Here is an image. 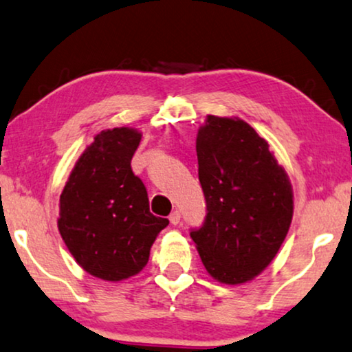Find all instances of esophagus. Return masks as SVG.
Masks as SVG:
<instances>
[{
	"label": "esophagus",
	"instance_id": "1",
	"mask_svg": "<svg viewBox=\"0 0 352 352\" xmlns=\"http://www.w3.org/2000/svg\"><path fill=\"white\" fill-rule=\"evenodd\" d=\"M180 219H182V217H180V212H178V210H174V212H172V214L169 215V220H170L172 225H178V223H180Z\"/></svg>",
	"mask_w": 352,
	"mask_h": 352
}]
</instances>
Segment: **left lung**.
I'll return each mask as SVG.
<instances>
[{
  "mask_svg": "<svg viewBox=\"0 0 352 352\" xmlns=\"http://www.w3.org/2000/svg\"><path fill=\"white\" fill-rule=\"evenodd\" d=\"M196 153L207 215L191 239L215 280L245 284L273 261L289 232V175L268 142L239 118L207 116Z\"/></svg>",
  "mask_w": 352,
  "mask_h": 352,
  "instance_id": "left-lung-1",
  "label": "left lung"
}]
</instances>
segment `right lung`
Masks as SVG:
<instances>
[{
	"label": "right lung",
	"instance_id": "obj_1",
	"mask_svg": "<svg viewBox=\"0 0 352 352\" xmlns=\"http://www.w3.org/2000/svg\"><path fill=\"white\" fill-rule=\"evenodd\" d=\"M142 132L115 127L94 137L60 195L57 226L76 263L118 282L145 268L153 242L169 220L150 212L146 188L131 161Z\"/></svg>",
	"mask_w": 352,
	"mask_h": 352
}]
</instances>
